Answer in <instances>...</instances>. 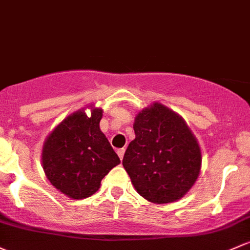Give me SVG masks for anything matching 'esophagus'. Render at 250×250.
Segmentation results:
<instances>
[{
  "instance_id": "obj_1",
  "label": "esophagus",
  "mask_w": 250,
  "mask_h": 250,
  "mask_svg": "<svg viewBox=\"0 0 250 250\" xmlns=\"http://www.w3.org/2000/svg\"><path fill=\"white\" fill-rule=\"evenodd\" d=\"M125 148H120V149H117V154H118V157H120V159H121V160L123 159V156H125Z\"/></svg>"
}]
</instances>
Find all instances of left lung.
Here are the masks:
<instances>
[{
  "label": "left lung",
  "instance_id": "8db88e82",
  "mask_svg": "<svg viewBox=\"0 0 250 250\" xmlns=\"http://www.w3.org/2000/svg\"><path fill=\"white\" fill-rule=\"evenodd\" d=\"M135 139L122 164L134 188L147 201L180 200L198 180L201 149L182 116L154 102L136 114Z\"/></svg>",
  "mask_w": 250,
  "mask_h": 250
}]
</instances>
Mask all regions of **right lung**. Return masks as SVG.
<instances>
[{
	"label": "right lung",
	"mask_w": 250,
	"mask_h": 250,
	"mask_svg": "<svg viewBox=\"0 0 250 250\" xmlns=\"http://www.w3.org/2000/svg\"><path fill=\"white\" fill-rule=\"evenodd\" d=\"M91 110L90 116L84 112ZM103 110L87 105L67 116L45 139L42 167L52 186L68 198L93 195L112 167L121 163L99 128Z\"/></svg>",
	"instance_id": "right-lung-1"
}]
</instances>
